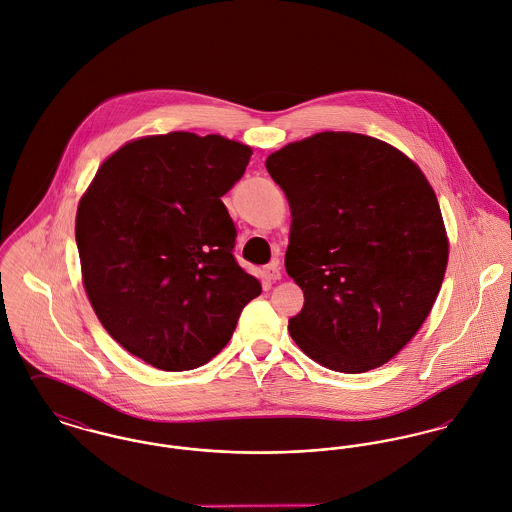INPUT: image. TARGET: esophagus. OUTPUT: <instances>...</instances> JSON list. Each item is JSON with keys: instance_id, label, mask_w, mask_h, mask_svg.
<instances>
[{"instance_id": "1", "label": "esophagus", "mask_w": 512, "mask_h": 512, "mask_svg": "<svg viewBox=\"0 0 512 512\" xmlns=\"http://www.w3.org/2000/svg\"><path fill=\"white\" fill-rule=\"evenodd\" d=\"M263 275H265V279H267L269 283L281 281V265H279V261L269 263V265L263 269Z\"/></svg>"}]
</instances>
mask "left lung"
<instances>
[{
  "label": "left lung",
  "instance_id": "left-lung-1",
  "mask_svg": "<svg viewBox=\"0 0 512 512\" xmlns=\"http://www.w3.org/2000/svg\"><path fill=\"white\" fill-rule=\"evenodd\" d=\"M290 206L284 267L304 292L290 338L316 363L365 373L428 318L450 241L434 188L397 147L324 131L267 159Z\"/></svg>",
  "mask_w": 512,
  "mask_h": 512
}]
</instances>
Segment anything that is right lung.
Instances as JSON below:
<instances>
[{
	"instance_id": "right-lung-1",
	"label": "right lung",
	"mask_w": 512,
	"mask_h": 512,
	"mask_svg": "<svg viewBox=\"0 0 512 512\" xmlns=\"http://www.w3.org/2000/svg\"><path fill=\"white\" fill-rule=\"evenodd\" d=\"M253 149L188 131L133 139L80 198L76 245L88 300L123 349L163 371L216 357L261 283L233 259L222 196Z\"/></svg>"
}]
</instances>
